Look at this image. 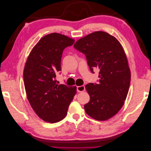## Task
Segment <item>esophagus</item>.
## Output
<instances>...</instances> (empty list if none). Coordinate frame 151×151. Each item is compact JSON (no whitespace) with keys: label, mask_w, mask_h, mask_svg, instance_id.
Here are the masks:
<instances>
[{"label":"esophagus","mask_w":151,"mask_h":151,"mask_svg":"<svg viewBox=\"0 0 151 151\" xmlns=\"http://www.w3.org/2000/svg\"><path fill=\"white\" fill-rule=\"evenodd\" d=\"M85 86H78L77 88V90L78 92L81 93V92H83V91H85Z\"/></svg>","instance_id":"obj_1"}]
</instances>
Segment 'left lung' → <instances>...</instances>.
<instances>
[{
  "label": "left lung",
  "instance_id": "8db88e82",
  "mask_svg": "<svg viewBox=\"0 0 151 151\" xmlns=\"http://www.w3.org/2000/svg\"><path fill=\"white\" fill-rule=\"evenodd\" d=\"M74 47L85 54L91 71L99 70L98 84L86 86L90 96L86 113L94 119L105 121L120 110L130 83V70L121 43L115 36L95 31L78 40Z\"/></svg>",
  "mask_w": 151,
  "mask_h": 151
}]
</instances>
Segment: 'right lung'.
Instances as JSON below:
<instances>
[{
	"label": "right lung",
	"instance_id": "right-lung-1",
	"mask_svg": "<svg viewBox=\"0 0 151 151\" xmlns=\"http://www.w3.org/2000/svg\"><path fill=\"white\" fill-rule=\"evenodd\" d=\"M75 40L57 33L41 38L31 50L26 62L23 79L31 108L41 119L56 123L67 115L76 94V86L58 84L57 73L61 70L63 50Z\"/></svg>",
	"mask_w": 151,
	"mask_h": 151
}]
</instances>
